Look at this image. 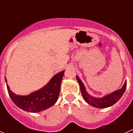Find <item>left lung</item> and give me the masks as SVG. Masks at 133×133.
<instances>
[{"label":"left lung","instance_id":"left-lung-1","mask_svg":"<svg viewBox=\"0 0 133 133\" xmlns=\"http://www.w3.org/2000/svg\"><path fill=\"white\" fill-rule=\"evenodd\" d=\"M76 78L78 82L79 83L81 93H82L83 98H84L85 102H88L89 104L91 105L92 107H96V108H105L114 104L122 97L126 89V87H127V82L125 81L123 86L120 89H118L112 93H110L102 98H96V97L91 96L90 95L88 94L83 82L78 78V76H76Z\"/></svg>","mask_w":133,"mask_h":133}]
</instances>
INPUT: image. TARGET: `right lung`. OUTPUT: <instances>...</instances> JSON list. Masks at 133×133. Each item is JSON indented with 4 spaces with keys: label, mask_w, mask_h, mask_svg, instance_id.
<instances>
[{
    "label": "right lung",
    "mask_w": 133,
    "mask_h": 133,
    "mask_svg": "<svg viewBox=\"0 0 133 133\" xmlns=\"http://www.w3.org/2000/svg\"><path fill=\"white\" fill-rule=\"evenodd\" d=\"M64 73L63 70L55 74L44 88L29 95H16L6 83L8 94L14 103L21 109L29 112H41L52 107L57 101Z\"/></svg>",
    "instance_id": "1"
}]
</instances>
